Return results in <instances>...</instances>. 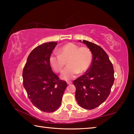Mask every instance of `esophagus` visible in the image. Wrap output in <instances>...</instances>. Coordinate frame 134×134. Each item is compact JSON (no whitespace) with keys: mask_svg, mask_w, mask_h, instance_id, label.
<instances>
[{"mask_svg":"<svg viewBox=\"0 0 134 134\" xmlns=\"http://www.w3.org/2000/svg\"><path fill=\"white\" fill-rule=\"evenodd\" d=\"M67 85H71L72 82L71 81H67Z\"/></svg>","mask_w":134,"mask_h":134,"instance_id":"esophagus-1","label":"esophagus"}]
</instances>
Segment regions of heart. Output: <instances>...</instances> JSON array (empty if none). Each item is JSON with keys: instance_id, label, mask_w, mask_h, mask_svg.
<instances>
[{"instance_id": "obj_1", "label": "heart", "mask_w": 134, "mask_h": 134, "mask_svg": "<svg viewBox=\"0 0 134 134\" xmlns=\"http://www.w3.org/2000/svg\"><path fill=\"white\" fill-rule=\"evenodd\" d=\"M93 55L87 47H79L72 42H69L59 48L58 54H53L49 57V63L54 71L60 72L67 61L68 67L61 76L62 79L70 80L76 77L80 72L85 73L89 69Z\"/></svg>"}]
</instances>
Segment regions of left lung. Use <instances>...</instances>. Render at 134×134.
<instances>
[{
    "label": "left lung",
    "instance_id": "left-lung-1",
    "mask_svg": "<svg viewBox=\"0 0 134 134\" xmlns=\"http://www.w3.org/2000/svg\"><path fill=\"white\" fill-rule=\"evenodd\" d=\"M91 51L92 64L86 73L74 80L76 99L86 109H93L105 102L109 95L113 82L114 70L106 52L94 43L83 40Z\"/></svg>",
    "mask_w": 134,
    "mask_h": 134
}]
</instances>
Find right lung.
Instances as JSON below:
<instances>
[{
    "label": "right lung",
    "mask_w": 134,
    "mask_h": 134,
    "mask_svg": "<svg viewBox=\"0 0 134 134\" xmlns=\"http://www.w3.org/2000/svg\"><path fill=\"white\" fill-rule=\"evenodd\" d=\"M57 44L45 42L29 54L25 65L23 85L32 103L44 112H53L60 107L66 81L60 80L51 69L49 57Z\"/></svg>",
    "instance_id": "1"
}]
</instances>
